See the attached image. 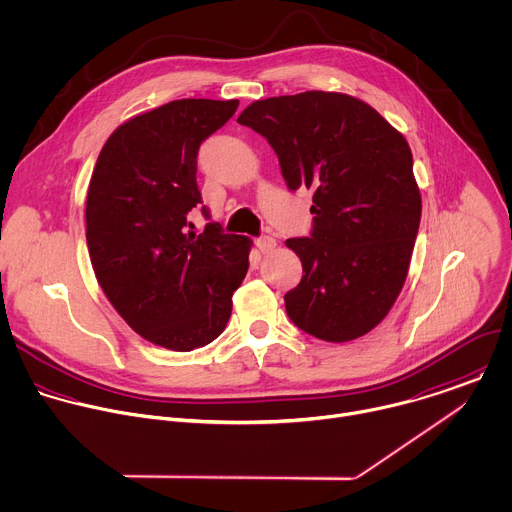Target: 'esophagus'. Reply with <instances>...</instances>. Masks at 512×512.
<instances>
[{"instance_id": "1", "label": "esophagus", "mask_w": 512, "mask_h": 512, "mask_svg": "<svg viewBox=\"0 0 512 512\" xmlns=\"http://www.w3.org/2000/svg\"><path fill=\"white\" fill-rule=\"evenodd\" d=\"M256 246H258V250H260L262 254H268V252H272V250L276 248V240H274L272 236H260V238L256 240Z\"/></svg>"}]
</instances>
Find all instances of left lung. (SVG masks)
Listing matches in <instances>:
<instances>
[{
	"instance_id": "left-lung-1",
	"label": "left lung",
	"mask_w": 512,
	"mask_h": 512,
	"mask_svg": "<svg viewBox=\"0 0 512 512\" xmlns=\"http://www.w3.org/2000/svg\"><path fill=\"white\" fill-rule=\"evenodd\" d=\"M238 124L268 140L292 192H314L310 236L286 240L304 272L284 296L290 320L326 342L364 336L398 298L418 234L408 142L374 108L336 92L258 100Z\"/></svg>"
}]
</instances>
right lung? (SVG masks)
Here are the masks:
<instances>
[{"label": "right lung", "instance_id": "right-lung-1", "mask_svg": "<svg viewBox=\"0 0 512 512\" xmlns=\"http://www.w3.org/2000/svg\"><path fill=\"white\" fill-rule=\"evenodd\" d=\"M238 100H176L122 124L104 144L86 200V240L96 278L142 338L190 352L216 340L248 272L250 240L216 222L188 232L202 204L200 144ZM208 218V208L202 206Z\"/></svg>", "mask_w": 512, "mask_h": 512}]
</instances>
